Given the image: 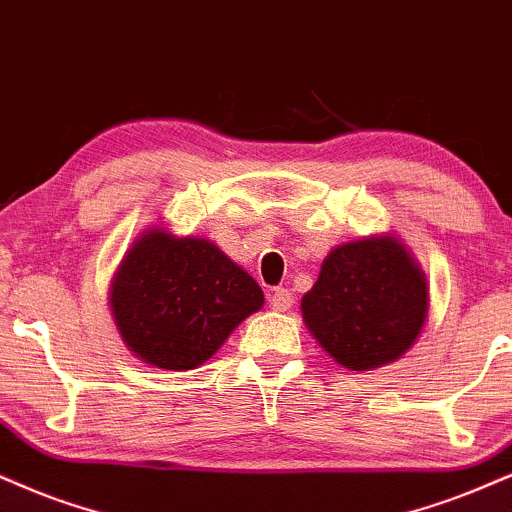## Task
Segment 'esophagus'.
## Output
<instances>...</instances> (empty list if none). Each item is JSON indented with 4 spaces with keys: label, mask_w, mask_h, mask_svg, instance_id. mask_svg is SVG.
<instances>
[{
    "label": "esophagus",
    "mask_w": 512,
    "mask_h": 512,
    "mask_svg": "<svg viewBox=\"0 0 512 512\" xmlns=\"http://www.w3.org/2000/svg\"><path fill=\"white\" fill-rule=\"evenodd\" d=\"M270 306H273V311L277 313H287L289 308L294 306V296L289 289H275L273 296H270Z\"/></svg>",
    "instance_id": "obj_1"
}]
</instances>
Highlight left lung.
Listing matches in <instances>:
<instances>
[{
    "label": "left lung",
    "mask_w": 512,
    "mask_h": 512,
    "mask_svg": "<svg viewBox=\"0 0 512 512\" xmlns=\"http://www.w3.org/2000/svg\"><path fill=\"white\" fill-rule=\"evenodd\" d=\"M308 332L346 370L394 363L418 342L430 287L420 263L394 232L334 246L301 299Z\"/></svg>",
    "instance_id": "left-lung-1"
}]
</instances>
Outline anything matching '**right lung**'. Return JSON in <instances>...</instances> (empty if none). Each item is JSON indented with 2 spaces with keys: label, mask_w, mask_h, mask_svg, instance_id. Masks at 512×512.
Instances as JSON below:
<instances>
[{
  "label": "right lung",
  "mask_w": 512,
  "mask_h": 512,
  "mask_svg": "<svg viewBox=\"0 0 512 512\" xmlns=\"http://www.w3.org/2000/svg\"><path fill=\"white\" fill-rule=\"evenodd\" d=\"M263 304L258 282L220 246L161 223L135 237L109 287L111 318L128 351L175 372L204 365Z\"/></svg>",
  "instance_id": "add662e5"
}]
</instances>
